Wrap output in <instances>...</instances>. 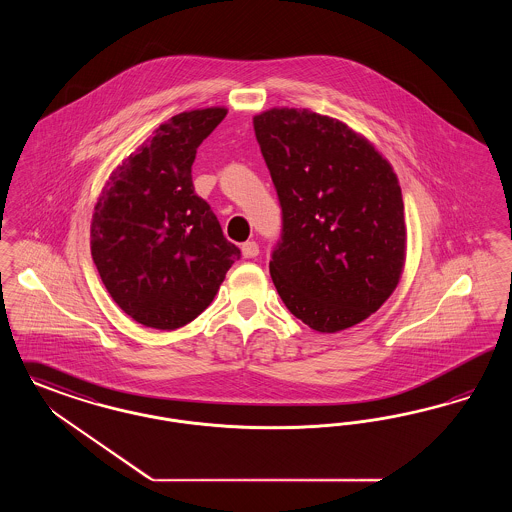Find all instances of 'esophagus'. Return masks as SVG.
<instances>
[{"instance_id":"34e87169","label":"esophagus","mask_w":512,"mask_h":512,"mask_svg":"<svg viewBox=\"0 0 512 512\" xmlns=\"http://www.w3.org/2000/svg\"><path fill=\"white\" fill-rule=\"evenodd\" d=\"M242 255H244L246 259L257 257V255H259V244H257V242H246V244L242 246Z\"/></svg>"}]
</instances>
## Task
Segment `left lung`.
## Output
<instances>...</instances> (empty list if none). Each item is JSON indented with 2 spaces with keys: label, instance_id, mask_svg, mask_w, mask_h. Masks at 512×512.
<instances>
[{
  "label": "left lung",
  "instance_id": "left-lung-1",
  "mask_svg": "<svg viewBox=\"0 0 512 512\" xmlns=\"http://www.w3.org/2000/svg\"><path fill=\"white\" fill-rule=\"evenodd\" d=\"M253 127L282 205L270 276L284 305L320 333L364 322L406 265L392 165L347 123L307 108H270Z\"/></svg>",
  "mask_w": 512,
  "mask_h": 512
}]
</instances>
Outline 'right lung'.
Segmentation results:
<instances>
[{"mask_svg":"<svg viewBox=\"0 0 512 512\" xmlns=\"http://www.w3.org/2000/svg\"><path fill=\"white\" fill-rule=\"evenodd\" d=\"M226 112L198 108L162 123L112 171L95 204V266L118 307L146 328L198 318L240 259L192 184L196 150Z\"/></svg>","mask_w":512,"mask_h":512,"instance_id":"1","label":"right lung"}]
</instances>
